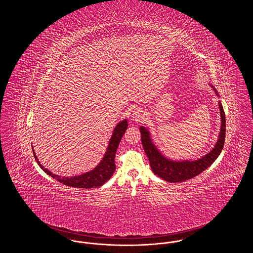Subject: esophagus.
Instances as JSON below:
<instances>
[{
  "label": "esophagus",
  "mask_w": 253,
  "mask_h": 253,
  "mask_svg": "<svg viewBox=\"0 0 253 253\" xmlns=\"http://www.w3.org/2000/svg\"><path fill=\"white\" fill-rule=\"evenodd\" d=\"M142 117H143V113H142V111L140 110V109H136V110H134L133 112H132V120L134 121H140L141 119H142Z\"/></svg>",
  "instance_id": "obj_1"
}]
</instances>
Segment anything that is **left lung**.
I'll return each instance as SVG.
<instances>
[{
    "mask_svg": "<svg viewBox=\"0 0 253 253\" xmlns=\"http://www.w3.org/2000/svg\"><path fill=\"white\" fill-rule=\"evenodd\" d=\"M213 90L215 91L217 95L216 90L214 88ZM219 108L222 124L218 141L214 148L208 155L194 161H173L166 158L163 155H161L157 147L152 142L149 131L142 126L139 128L141 132V142L143 145V149L149 158L151 168L157 175L168 182H183L198 175L215 161V159L222 152L226 137V117L220 101Z\"/></svg>",
    "mask_w": 253,
    "mask_h": 253,
    "instance_id": "obj_1",
    "label": "left lung"
}]
</instances>
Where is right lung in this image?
Masks as SVG:
<instances>
[{
    "mask_svg": "<svg viewBox=\"0 0 253 253\" xmlns=\"http://www.w3.org/2000/svg\"><path fill=\"white\" fill-rule=\"evenodd\" d=\"M128 128V122L126 120L121 121L115 128L113 135L110 139L107 151L100 161V163L96 166V168L88 172H85L84 174L73 176V177H61L57 174L52 173L49 171L47 169L44 167L39 162V159L37 158L36 154L33 150V154L36 159L37 163L39 166L43 169L44 172H46L51 177L54 179L59 181L60 183L69 186V187H75L80 189H91V188H97L102 186L105 182L111 178L114 171L116 170V164H115V157L117 153V149L121 142V138L124 134L125 131Z\"/></svg>",
    "mask_w": 253,
    "mask_h": 253,
    "instance_id": "add662e5",
    "label": "right lung"
}]
</instances>
